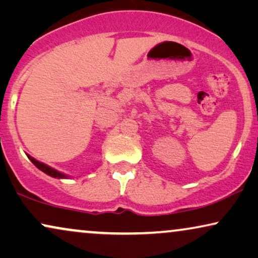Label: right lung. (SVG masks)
Wrapping results in <instances>:
<instances>
[{"instance_id":"add662e5","label":"right lung","mask_w":258,"mask_h":258,"mask_svg":"<svg viewBox=\"0 0 258 258\" xmlns=\"http://www.w3.org/2000/svg\"><path fill=\"white\" fill-rule=\"evenodd\" d=\"M28 158L30 159V161H32V163H33L34 165H35V166L37 167V169L41 170V171H43V172H44V173H47L48 176L54 177V178H67L66 174H63V173L59 172V171H56V170L51 169V167H49V166H48V165H46V164L40 163V161H37L36 159H34L33 157L28 156Z\"/></svg>"}]
</instances>
